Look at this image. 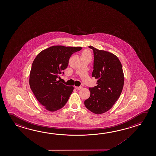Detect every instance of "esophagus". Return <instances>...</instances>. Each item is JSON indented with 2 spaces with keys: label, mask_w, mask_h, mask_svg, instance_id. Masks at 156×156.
Masks as SVG:
<instances>
[{
  "label": "esophagus",
  "mask_w": 156,
  "mask_h": 156,
  "mask_svg": "<svg viewBox=\"0 0 156 156\" xmlns=\"http://www.w3.org/2000/svg\"><path fill=\"white\" fill-rule=\"evenodd\" d=\"M75 88L77 90H80L82 89V87H75Z\"/></svg>",
  "instance_id": "esophagus-1"
}]
</instances>
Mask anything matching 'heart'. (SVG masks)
Segmentation results:
<instances>
[{
    "label": "heart",
    "mask_w": 156,
    "mask_h": 156,
    "mask_svg": "<svg viewBox=\"0 0 156 156\" xmlns=\"http://www.w3.org/2000/svg\"><path fill=\"white\" fill-rule=\"evenodd\" d=\"M82 54H87V55H90V51L88 50H85L83 52Z\"/></svg>",
    "instance_id": "obj_1"
}]
</instances>
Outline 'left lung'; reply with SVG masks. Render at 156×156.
Returning <instances> with one entry per match:
<instances>
[{"mask_svg":"<svg viewBox=\"0 0 156 156\" xmlns=\"http://www.w3.org/2000/svg\"><path fill=\"white\" fill-rule=\"evenodd\" d=\"M94 55L92 77L97 79L96 87H90V96L84 101L87 109L96 114L107 112L119 99L124 84V74L115 54L91 46Z\"/></svg>","mask_w":156,"mask_h":156,"instance_id":"8db88e82","label":"left lung"}]
</instances>
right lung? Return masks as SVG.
Here are the masks:
<instances>
[{"mask_svg": "<svg viewBox=\"0 0 156 156\" xmlns=\"http://www.w3.org/2000/svg\"><path fill=\"white\" fill-rule=\"evenodd\" d=\"M82 48L51 46L40 52L34 59L29 75L30 87L38 102L49 112L63 107L73 92V87L65 85L57 78L68 66L72 54Z\"/></svg>", "mask_w": 156, "mask_h": 156, "instance_id": "add662e5", "label": "right lung"}]
</instances>
